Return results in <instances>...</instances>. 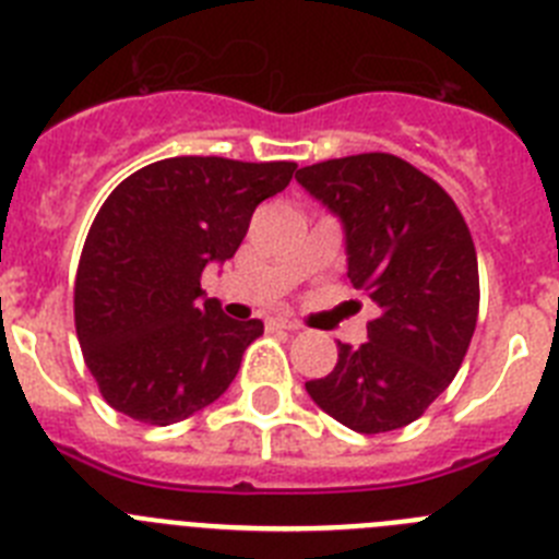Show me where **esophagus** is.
Listing matches in <instances>:
<instances>
[{
	"label": "esophagus",
	"mask_w": 559,
	"mask_h": 559,
	"mask_svg": "<svg viewBox=\"0 0 559 559\" xmlns=\"http://www.w3.org/2000/svg\"><path fill=\"white\" fill-rule=\"evenodd\" d=\"M265 328L269 330H299V324L290 322V319H285V316H271V319H265Z\"/></svg>",
	"instance_id": "1"
}]
</instances>
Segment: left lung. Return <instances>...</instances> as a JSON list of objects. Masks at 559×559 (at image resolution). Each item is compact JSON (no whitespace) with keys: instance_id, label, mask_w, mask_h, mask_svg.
Wrapping results in <instances>:
<instances>
[{"instance_id":"left-lung-1","label":"left lung","mask_w":559,"mask_h":559,"mask_svg":"<svg viewBox=\"0 0 559 559\" xmlns=\"http://www.w3.org/2000/svg\"><path fill=\"white\" fill-rule=\"evenodd\" d=\"M296 181L338 215L347 276L378 308L367 344L338 341L313 403L358 433H386L423 417L456 378L478 319L476 246L462 212L426 173L392 153H358L296 170Z\"/></svg>"}]
</instances>
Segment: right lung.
<instances>
[{"mask_svg":"<svg viewBox=\"0 0 559 559\" xmlns=\"http://www.w3.org/2000/svg\"><path fill=\"white\" fill-rule=\"evenodd\" d=\"M294 173V162L173 156L108 195L75 280L78 341L108 406L170 426L229 389L263 322L229 319L201 274L235 257L257 204Z\"/></svg>","mask_w":559,"mask_h":559,"instance_id":"right-lung-1","label":"right lung"}]
</instances>
